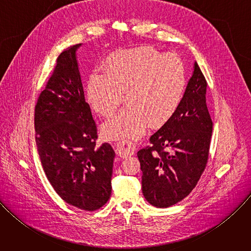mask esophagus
<instances>
[{
    "label": "esophagus",
    "mask_w": 251,
    "mask_h": 251,
    "mask_svg": "<svg viewBox=\"0 0 251 251\" xmlns=\"http://www.w3.org/2000/svg\"><path fill=\"white\" fill-rule=\"evenodd\" d=\"M136 151V146L134 143L129 140L120 141L116 144V153L118 156L122 158H127L129 156H132Z\"/></svg>",
    "instance_id": "34e87169"
}]
</instances>
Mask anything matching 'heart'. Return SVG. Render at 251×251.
I'll return each mask as SVG.
<instances>
[{
	"label": "heart",
	"instance_id": "b5f03b06",
	"mask_svg": "<svg viewBox=\"0 0 251 251\" xmlns=\"http://www.w3.org/2000/svg\"><path fill=\"white\" fill-rule=\"evenodd\" d=\"M92 75L86 98L100 116L112 117L123 102L127 106L102 127L108 140L138 139L151 124L167 122L184 97L187 78L183 61L175 54H163L152 47H138L110 54Z\"/></svg>",
	"mask_w": 251,
	"mask_h": 251
}]
</instances>
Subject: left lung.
Masks as SVG:
<instances>
[{"label":"left lung","instance_id":"1","mask_svg":"<svg viewBox=\"0 0 251 251\" xmlns=\"http://www.w3.org/2000/svg\"><path fill=\"white\" fill-rule=\"evenodd\" d=\"M207 82L195 62L180 107L137 155L142 192L157 207L185 199L198 184L209 154L212 121L205 102Z\"/></svg>","mask_w":251,"mask_h":251}]
</instances>
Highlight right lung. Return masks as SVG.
<instances>
[{"mask_svg": "<svg viewBox=\"0 0 251 251\" xmlns=\"http://www.w3.org/2000/svg\"><path fill=\"white\" fill-rule=\"evenodd\" d=\"M61 52L34 107L35 143L43 169L55 193L86 211L102 207L111 196L115 152L96 146L97 126L85 102L75 51Z\"/></svg>", "mask_w": 251, "mask_h": 251, "instance_id": "right-lung-1", "label": "right lung"}]
</instances>
